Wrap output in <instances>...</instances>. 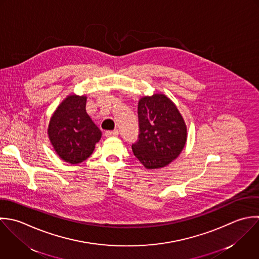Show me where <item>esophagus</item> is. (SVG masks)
<instances>
[{
	"mask_svg": "<svg viewBox=\"0 0 259 259\" xmlns=\"http://www.w3.org/2000/svg\"><path fill=\"white\" fill-rule=\"evenodd\" d=\"M118 135H119V131H118V130H114V131H106V132H105V136H106V137L118 136Z\"/></svg>",
	"mask_w": 259,
	"mask_h": 259,
	"instance_id": "34e87169",
	"label": "esophagus"
}]
</instances>
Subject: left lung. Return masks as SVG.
I'll return each instance as SVG.
<instances>
[{
	"instance_id": "left-lung-1",
	"label": "left lung",
	"mask_w": 259,
	"mask_h": 259,
	"mask_svg": "<svg viewBox=\"0 0 259 259\" xmlns=\"http://www.w3.org/2000/svg\"><path fill=\"white\" fill-rule=\"evenodd\" d=\"M138 140L132 144L136 158L148 169L160 168L182 152L187 127L176 105L164 95L144 97L138 103Z\"/></svg>"
}]
</instances>
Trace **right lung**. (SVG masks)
I'll use <instances>...</instances> for the list:
<instances>
[{
	"label": "right lung",
	"instance_id": "obj_1",
	"mask_svg": "<svg viewBox=\"0 0 259 259\" xmlns=\"http://www.w3.org/2000/svg\"><path fill=\"white\" fill-rule=\"evenodd\" d=\"M87 97L68 96L50 119L48 136L61 159L77 164L91 156L102 132L85 111Z\"/></svg>",
	"mask_w": 259,
	"mask_h": 259
}]
</instances>
